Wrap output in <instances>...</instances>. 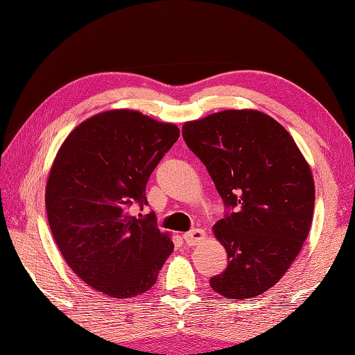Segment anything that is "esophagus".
Instances as JSON below:
<instances>
[{
  "mask_svg": "<svg viewBox=\"0 0 355 355\" xmlns=\"http://www.w3.org/2000/svg\"><path fill=\"white\" fill-rule=\"evenodd\" d=\"M184 240L188 245H197L206 240V232H204L202 230H192V231L184 234Z\"/></svg>",
  "mask_w": 355,
  "mask_h": 355,
  "instance_id": "34e87169",
  "label": "esophagus"
}]
</instances>
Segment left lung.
Wrapping results in <instances>:
<instances>
[{"mask_svg": "<svg viewBox=\"0 0 355 355\" xmlns=\"http://www.w3.org/2000/svg\"><path fill=\"white\" fill-rule=\"evenodd\" d=\"M188 148L206 166L225 206L213 227L228 254L210 278L214 292L250 299L280 282L313 222L315 188L293 137L272 116L228 110L182 127Z\"/></svg>", "mask_w": 355, "mask_h": 355, "instance_id": "left-lung-1", "label": "left lung"}]
</instances>
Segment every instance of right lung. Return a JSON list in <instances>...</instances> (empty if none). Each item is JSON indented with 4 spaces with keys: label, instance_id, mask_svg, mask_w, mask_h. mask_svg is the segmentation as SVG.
I'll use <instances>...</instances> for the list:
<instances>
[{
    "label": "right lung",
    "instance_id": "add662e5",
    "mask_svg": "<svg viewBox=\"0 0 355 355\" xmlns=\"http://www.w3.org/2000/svg\"><path fill=\"white\" fill-rule=\"evenodd\" d=\"M178 125L132 110L90 116L69 133L53 161L46 209L71 270L101 293L127 299L145 293L173 252L148 206L146 182L179 137Z\"/></svg>",
    "mask_w": 355,
    "mask_h": 355
}]
</instances>
